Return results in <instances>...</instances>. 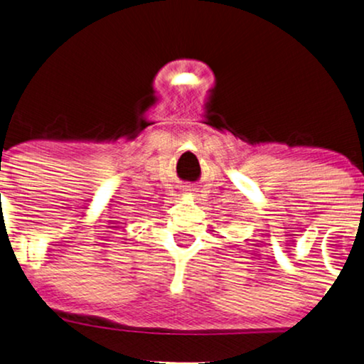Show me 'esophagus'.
Wrapping results in <instances>:
<instances>
[{"mask_svg": "<svg viewBox=\"0 0 364 364\" xmlns=\"http://www.w3.org/2000/svg\"><path fill=\"white\" fill-rule=\"evenodd\" d=\"M191 191H195V190H191Z\"/></svg>", "mask_w": 364, "mask_h": 364, "instance_id": "1", "label": "esophagus"}]
</instances>
